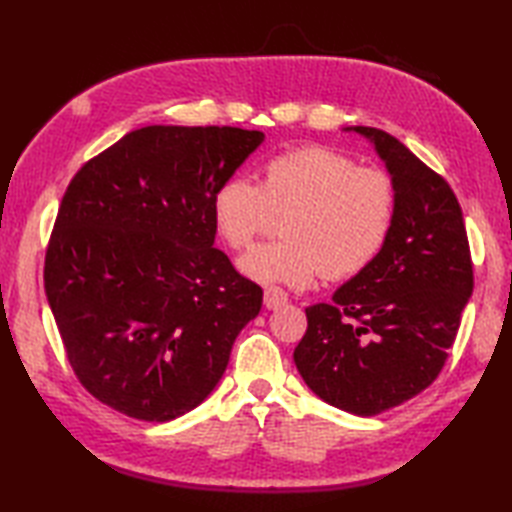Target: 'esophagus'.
Listing matches in <instances>:
<instances>
[{
  "mask_svg": "<svg viewBox=\"0 0 512 512\" xmlns=\"http://www.w3.org/2000/svg\"><path fill=\"white\" fill-rule=\"evenodd\" d=\"M288 303V295L284 290H279V288H268L266 292H264V306L268 308V310H279L281 306H286Z\"/></svg>",
  "mask_w": 512,
  "mask_h": 512,
  "instance_id": "obj_1",
  "label": "esophagus"
}]
</instances>
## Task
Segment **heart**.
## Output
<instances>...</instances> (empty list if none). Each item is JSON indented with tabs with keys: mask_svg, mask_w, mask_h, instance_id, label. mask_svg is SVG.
<instances>
[{
	"mask_svg": "<svg viewBox=\"0 0 512 512\" xmlns=\"http://www.w3.org/2000/svg\"><path fill=\"white\" fill-rule=\"evenodd\" d=\"M273 213H290L286 242L250 248L237 268L255 284L301 290L323 273L347 279L374 262L394 226L396 189L387 173L310 145L270 160L262 184L226 178L211 200L215 233L231 248L253 242Z\"/></svg>",
	"mask_w": 512,
	"mask_h": 512,
	"instance_id": "b5f03b06",
	"label": "heart"
}]
</instances>
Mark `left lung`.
<instances>
[{"instance_id":"left-lung-1","label":"left lung","mask_w":512,"mask_h":512,"mask_svg":"<svg viewBox=\"0 0 512 512\" xmlns=\"http://www.w3.org/2000/svg\"><path fill=\"white\" fill-rule=\"evenodd\" d=\"M343 132L363 136L383 160L396 189L394 226L372 264L330 303L306 308L308 330L292 358L312 394L369 418L438 378L473 295V266L449 184L387 132Z\"/></svg>"}]
</instances>
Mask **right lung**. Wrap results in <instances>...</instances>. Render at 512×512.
Instances as JSON below:
<instances>
[{"label":"right lung","mask_w":512,"mask_h":512,"mask_svg":"<svg viewBox=\"0 0 512 512\" xmlns=\"http://www.w3.org/2000/svg\"><path fill=\"white\" fill-rule=\"evenodd\" d=\"M264 138L149 125L70 182L43 286L74 374L103 405L169 422L220 383L264 292L213 248L211 200Z\"/></svg>","instance_id":"obj_1"}]
</instances>
